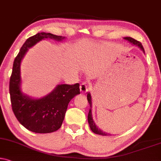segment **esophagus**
Instances as JSON below:
<instances>
[{"label":"esophagus","instance_id":"34e87169","mask_svg":"<svg viewBox=\"0 0 161 161\" xmlns=\"http://www.w3.org/2000/svg\"><path fill=\"white\" fill-rule=\"evenodd\" d=\"M80 89L81 92H86L89 90V89H90V86H89V85L86 82H83L82 84H80Z\"/></svg>","mask_w":161,"mask_h":161}]
</instances>
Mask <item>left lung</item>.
<instances>
[{"label": "left lung", "instance_id": "1", "mask_svg": "<svg viewBox=\"0 0 161 161\" xmlns=\"http://www.w3.org/2000/svg\"><path fill=\"white\" fill-rule=\"evenodd\" d=\"M124 39H126V40H128V42H130L132 43V44H134V45H136V46H138L145 53L144 48H143V47H142L141 42H140L139 41L136 40V39L131 38V37H125ZM87 100H88V102H89V104H90V111H89V114H88V122H89V125H90V129L92 130V131L93 133H95V134H99V135H102V136L110 135V134L105 133V132L103 131V130H101V129L96 125V123L94 122V121H93V119H92V110H91V109H92V98H91L90 93H88V94H87Z\"/></svg>", "mask_w": 161, "mask_h": 161}]
</instances>
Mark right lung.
I'll list each match as a JSON object with an SVG mask.
<instances>
[{"mask_svg":"<svg viewBox=\"0 0 161 161\" xmlns=\"http://www.w3.org/2000/svg\"><path fill=\"white\" fill-rule=\"evenodd\" d=\"M45 39L61 41L64 36L50 33H38L24 43L15 58L9 80L12 109L18 121L27 130L39 134L54 132L60 128L70 101L80 94V85L60 84L41 98L33 99L21 90L20 65L28 48Z\"/></svg>","mask_w":161,"mask_h":161,"instance_id":"right-lung-1","label":"right lung"}]
</instances>
